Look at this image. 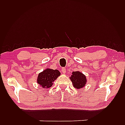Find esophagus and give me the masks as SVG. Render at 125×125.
Returning a JSON list of instances; mask_svg holds the SVG:
<instances>
[{
    "label": "esophagus",
    "instance_id": "1",
    "mask_svg": "<svg viewBox=\"0 0 125 125\" xmlns=\"http://www.w3.org/2000/svg\"><path fill=\"white\" fill-rule=\"evenodd\" d=\"M61 71L63 73H66V69L65 68H62L61 69Z\"/></svg>",
    "mask_w": 125,
    "mask_h": 125
}]
</instances>
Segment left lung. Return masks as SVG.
<instances>
[{
  "mask_svg": "<svg viewBox=\"0 0 125 125\" xmlns=\"http://www.w3.org/2000/svg\"><path fill=\"white\" fill-rule=\"evenodd\" d=\"M73 86L77 89H81L85 86L87 79L86 76L80 71H73L72 75L70 77Z\"/></svg>",
  "mask_w": 125,
  "mask_h": 125,
  "instance_id": "left-lung-1",
  "label": "left lung"
}]
</instances>
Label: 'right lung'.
Wrapping results in <instances>:
<instances>
[{
  "label": "right lung",
  "instance_id": "obj_1",
  "mask_svg": "<svg viewBox=\"0 0 125 125\" xmlns=\"http://www.w3.org/2000/svg\"><path fill=\"white\" fill-rule=\"evenodd\" d=\"M60 75L61 73L58 70L47 68L39 73L37 78V83L42 88H49L53 85V82Z\"/></svg>",
  "mask_w": 125,
  "mask_h": 125
}]
</instances>
